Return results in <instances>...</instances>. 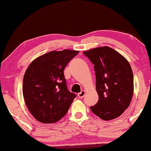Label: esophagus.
<instances>
[{"label": "esophagus", "instance_id": "34e87169", "mask_svg": "<svg viewBox=\"0 0 151 151\" xmlns=\"http://www.w3.org/2000/svg\"><path fill=\"white\" fill-rule=\"evenodd\" d=\"M85 93H86V92H85V91H81L80 93H78V97H79V99H82L83 96H84Z\"/></svg>", "mask_w": 151, "mask_h": 151}]
</instances>
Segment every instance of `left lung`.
Segmentation results:
<instances>
[{"label":"left lung","instance_id":"8db88e82","mask_svg":"<svg viewBox=\"0 0 151 151\" xmlns=\"http://www.w3.org/2000/svg\"><path fill=\"white\" fill-rule=\"evenodd\" d=\"M94 65L99 101L90 107L98 117L108 121L119 117L129 106L134 93V76L127 60L108 46L83 52Z\"/></svg>","mask_w":151,"mask_h":151}]
</instances>
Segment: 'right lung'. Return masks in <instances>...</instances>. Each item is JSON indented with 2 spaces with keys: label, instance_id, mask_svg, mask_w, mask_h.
<instances>
[{
  "label": "right lung",
  "instance_id": "1",
  "mask_svg": "<svg viewBox=\"0 0 151 151\" xmlns=\"http://www.w3.org/2000/svg\"><path fill=\"white\" fill-rule=\"evenodd\" d=\"M79 52L52 50L29 65L24 75L22 93L27 108L36 120L52 124L68 112L76 95L68 90L63 71Z\"/></svg>",
  "mask_w": 151,
  "mask_h": 151
}]
</instances>
